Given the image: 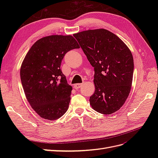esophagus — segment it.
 I'll return each mask as SVG.
<instances>
[{"mask_svg":"<svg viewBox=\"0 0 158 158\" xmlns=\"http://www.w3.org/2000/svg\"><path fill=\"white\" fill-rule=\"evenodd\" d=\"M82 84H74V88L75 89H78L82 87Z\"/></svg>","mask_w":158,"mask_h":158,"instance_id":"obj_1","label":"esophagus"}]
</instances>
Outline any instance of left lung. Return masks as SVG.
I'll use <instances>...</instances> for the list:
<instances>
[{"instance_id":"1","label":"left lung","mask_w":158,"mask_h":158,"mask_svg":"<svg viewBox=\"0 0 158 158\" xmlns=\"http://www.w3.org/2000/svg\"><path fill=\"white\" fill-rule=\"evenodd\" d=\"M94 68L95 92L92 107L110 114L123 106L131 92L134 60L131 52L120 38L105 29L89 30L74 34Z\"/></svg>"}]
</instances>
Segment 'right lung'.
I'll return each mask as SVG.
<instances>
[{"label": "right lung", "instance_id": "obj_1", "mask_svg": "<svg viewBox=\"0 0 158 158\" xmlns=\"http://www.w3.org/2000/svg\"><path fill=\"white\" fill-rule=\"evenodd\" d=\"M80 47L71 35H50L37 40L20 69L23 91L33 109L45 119L56 120L66 112L73 88L62 73L66 52Z\"/></svg>", "mask_w": 158, "mask_h": 158}]
</instances>
